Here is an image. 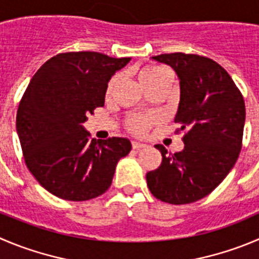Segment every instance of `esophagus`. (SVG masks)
Wrapping results in <instances>:
<instances>
[{
	"label": "esophagus",
	"mask_w": 259,
	"mask_h": 259,
	"mask_svg": "<svg viewBox=\"0 0 259 259\" xmlns=\"http://www.w3.org/2000/svg\"><path fill=\"white\" fill-rule=\"evenodd\" d=\"M144 147H146V145L145 144H141V142H137V141L132 142V149L134 150H140V149H144Z\"/></svg>",
	"instance_id": "1"
}]
</instances>
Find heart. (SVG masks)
I'll return each mask as SVG.
<instances>
[{"mask_svg": "<svg viewBox=\"0 0 259 259\" xmlns=\"http://www.w3.org/2000/svg\"><path fill=\"white\" fill-rule=\"evenodd\" d=\"M139 78L140 82L142 83L145 89H149L151 86L156 85V83L161 82V81L166 80V78H170L169 76L168 71L165 70V68L160 67V66H145L139 73ZM118 76H114L109 80L107 86V94L109 95L112 93L113 88L117 83ZM155 122V117L151 114H132L127 118V128L131 132L136 135H144L145 132L147 131L150 128V125Z\"/></svg>", "mask_w": 259, "mask_h": 259, "instance_id": "1", "label": "heart"}]
</instances>
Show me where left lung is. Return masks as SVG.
Instances as JSON below:
<instances>
[{"label":"left lung","mask_w":259,"mask_h":259,"mask_svg":"<svg viewBox=\"0 0 259 259\" xmlns=\"http://www.w3.org/2000/svg\"><path fill=\"white\" fill-rule=\"evenodd\" d=\"M152 60L170 66L179 78L181 100L174 122L184 131V149L168 154L146 174L150 192L162 202L186 205L210 194L236 162L242 150L245 105L228 72L198 54L166 53Z\"/></svg>","instance_id":"8db88e82"}]
</instances>
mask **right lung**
Listing matches in <instances>:
<instances>
[{"instance_id": "add662e5", "label": "right lung", "mask_w": 259, "mask_h": 259, "mask_svg": "<svg viewBox=\"0 0 259 259\" xmlns=\"http://www.w3.org/2000/svg\"><path fill=\"white\" fill-rule=\"evenodd\" d=\"M131 58L98 52L60 53L35 72L20 100L16 131L24 160L43 188L67 201H88L112 184L123 137L90 139L82 123L104 105L110 77Z\"/></svg>"}]
</instances>
